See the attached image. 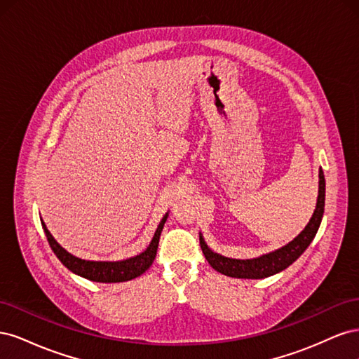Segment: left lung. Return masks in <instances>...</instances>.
<instances>
[{"label": "left lung", "mask_w": 359, "mask_h": 359, "mask_svg": "<svg viewBox=\"0 0 359 359\" xmlns=\"http://www.w3.org/2000/svg\"><path fill=\"white\" fill-rule=\"evenodd\" d=\"M325 210V177L323 170L319 169V194H318V203L316 210H314L309 224L304 227V231L293 240L274 252L262 255L253 259H231L222 256L219 253H214L212 250L206 245L202 233H199L201 248L205 255V259L208 264L217 271L227 277L235 278H265L269 276H274L280 271L286 269L292 265L295 260L306 252V248L316 236L318 229L322 222Z\"/></svg>", "instance_id": "left-lung-1"}]
</instances>
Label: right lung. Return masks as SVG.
I'll return each mask as SVG.
<instances>
[{"instance_id": "add662e5", "label": "right lung", "mask_w": 359, "mask_h": 359, "mask_svg": "<svg viewBox=\"0 0 359 359\" xmlns=\"http://www.w3.org/2000/svg\"><path fill=\"white\" fill-rule=\"evenodd\" d=\"M168 215L169 214L166 212L165 217L161 219L153 240H151L145 252L126 260H116V262H97V260H85V259L76 257L70 255L67 250H64L55 241V238L50 235L43 220H41V226L43 229H45L52 252L57 255V257L61 260V264L66 268H69L72 273L78 274L86 280L97 281V283H119V281H128L139 277L140 274H144L151 265H153L157 255L160 235L163 231V226L166 223Z\"/></svg>"}]
</instances>
